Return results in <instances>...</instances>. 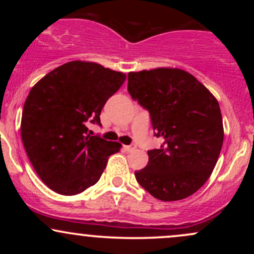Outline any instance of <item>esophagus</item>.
<instances>
[{
    "instance_id": "34e87169",
    "label": "esophagus",
    "mask_w": 254,
    "mask_h": 254,
    "mask_svg": "<svg viewBox=\"0 0 254 254\" xmlns=\"http://www.w3.org/2000/svg\"><path fill=\"white\" fill-rule=\"evenodd\" d=\"M123 149H124L125 151H127V153H129V151H132V150H135V149H136V145H135V144L123 145Z\"/></svg>"
}]
</instances>
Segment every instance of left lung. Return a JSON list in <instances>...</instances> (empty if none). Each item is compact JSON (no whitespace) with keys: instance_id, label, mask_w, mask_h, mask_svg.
Returning a JSON list of instances; mask_svg holds the SVG:
<instances>
[{"instance_id":"8db88e82","label":"left lung","mask_w":254,"mask_h":254,"mask_svg":"<svg viewBox=\"0 0 254 254\" xmlns=\"http://www.w3.org/2000/svg\"><path fill=\"white\" fill-rule=\"evenodd\" d=\"M131 98L149 111L160 149L135 177L153 197L170 202L191 196L210 177L223 143L220 106L190 72L177 68L129 72Z\"/></svg>"}]
</instances>
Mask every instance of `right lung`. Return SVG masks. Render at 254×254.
Listing matches in <instances>:
<instances>
[{
  "mask_svg": "<svg viewBox=\"0 0 254 254\" xmlns=\"http://www.w3.org/2000/svg\"><path fill=\"white\" fill-rule=\"evenodd\" d=\"M125 74L93 62L72 61L32 87L21 118V138L34 171L64 196L81 193L100 179L109 156L122 144L90 136L104 105Z\"/></svg>",
  "mask_w": 254,
  "mask_h": 254,
  "instance_id": "obj_1",
  "label": "right lung"
}]
</instances>
